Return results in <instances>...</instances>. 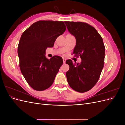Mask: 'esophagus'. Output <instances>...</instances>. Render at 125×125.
I'll list each match as a JSON object with an SVG mask.
<instances>
[{
    "label": "esophagus",
    "mask_w": 125,
    "mask_h": 125,
    "mask_svg": "<svg viewBox=\"0 0 125 125\" xmlns=\"http://www.w3.org/2000/svg\"><path fill=\"white\" fill-rule=\"evenodd\" d=\"M62 60H63V63H65L66 62V58H63Z\"/></svg>",
    "instance_id": "34e87169"
}]
</instances>
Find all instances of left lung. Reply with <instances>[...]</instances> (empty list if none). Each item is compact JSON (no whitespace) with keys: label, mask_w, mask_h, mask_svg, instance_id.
<instances>
[{"label":"left lung","mask_w":125,"mask_h":125,"mask_svg":"<svg viewBox=\"0 0 125 125\" xmlns=\"http://www.w3.org/2000/svg\"><path fill=\"white\" fill-rule=\"evenodd\" d=\"M68 31L76 39L73 54L81 58L80 63H73L70 59L66 73L71 88L78 92L88 91L95 85L104 67L105 46L102 37L96 29L82 22L64 21Z\"/></svg>","instance_id":"left-lung-1"}]
</instances>
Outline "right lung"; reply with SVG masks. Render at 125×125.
Segmentation results:
<instances>
[{"instance_id": "add662e5", "label": "right lung", "mask_w": 125, "mask_h": 125, "mask_svg": "<svg viewBox=\"0 0 125 125\" xmlns=\"http://www.w3.org/2000/svg\"><path fill=\"white\" fill-rule=\"evenodd\" d=\"M66 29L63 21L40 20L22 33L18 47L20 68L34 90L43 91L53 83L63 60L58 56L47 59L45 51L53 47L56 39Z\"/></svg>"}]
</instances>
